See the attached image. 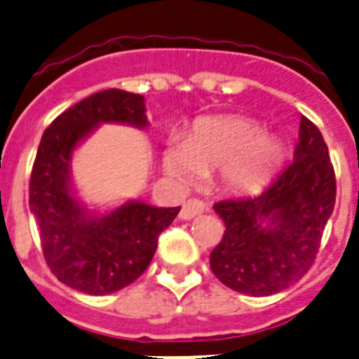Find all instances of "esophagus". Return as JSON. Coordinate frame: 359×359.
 <instances>
[{
    "label": "esophagus",
    "mask_w": 359,
    "mask_h": 359,
    "mask_svg": "<svg viewBox=\"0 0 359 359\" xmlns=\"http://www.w3.org/2000/svg\"><path fill=\"white\" fill-rule=\"evenodd\" d=\"M205 209H208L205 208V203L200 202V200H195V198L187 200V202L182 205V209H180L179 218L180 219H191V218H195V216L205 212Z\"/></svg>",
    "instance_id": "esophagus-1"
}]
</instances>
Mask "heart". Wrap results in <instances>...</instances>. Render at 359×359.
<instances>
[{
	"label": "heart",
	"mask_w": 359,
	"mask_h": 359,
	"mask_svg": "<svg viewBox=\"0 0 359 359\" xmlns=\"http://www.w3.org/2000/svg\"><path fill=\"white\" fill-rule=\"evenodd\" d=\"M284 147L257 123L236 116L205 118L184 140L166 144L161 166L168 179L186 187L218 170V182L234 195L261 191L283 164Z\"/></svg>",
	"instance_id": "obj_1"
}]
</instances>
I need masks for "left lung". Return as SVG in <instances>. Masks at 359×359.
I'll list each match as a JSON object with an SVG mask.
<instances>
[{
  "mask_svg": "<svg viewBox=\"0 0 359 359\" xmlns=\"http://www.w3.org/2000/svg\"><path fill=\"white\" fill-rule=\"evenodd\" d=\"M334 200L327 144L302 116L293 161L272 186L257 196L215 203L225 232L209 257L212 273L245 295L286 290L311 268Z\"/></svg>",
  "mask_w": 359,
  "mask_h": 359,
  "instance_id": "8db88e82",
  "label": "left lung"
}]
</instances>
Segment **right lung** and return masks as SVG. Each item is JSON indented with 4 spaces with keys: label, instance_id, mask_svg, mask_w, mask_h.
<instances>
[{
    "label": "right lung",
    "instance_id": "1",
    "mask_svg": "<svg viewBox=\"0 0 359 359\" xmlns=\"http://www.w3.org/2000/svg\"><path fill=\"white\" fill-rule=\"evenodd\" d=\"M144 96L107 89L53 119L39 143L30 177V211L44 257L60 283L89 295H109L134 283L156 254L159 234L180 208L127 200L111 211H91L76 195L71 161L103 123L147 128Z\"/></svg>",
    "mask_w": 359,
    "mask_h": 359
}]
</instances>
